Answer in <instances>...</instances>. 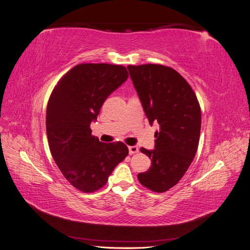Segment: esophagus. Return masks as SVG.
Instances as JSON below:
<instances>
[{"instance_id": "34e87169", "label": "esophagus", "mask_w": 250, "mask_h": 250, "mask_svg": "<svg viewBox=\"0 0 250 250\" xmlns=\"http://www.w3.org/2000/svg\"><path fill=\"white\" fill-rule=\"evenodd\" d=\"M128 150H129V154L130 155L139 152V148L137 146H129V147H128Z\"/></svg>"}]
</instances>
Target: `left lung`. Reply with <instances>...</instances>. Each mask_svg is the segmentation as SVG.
Masks as SVG:
<instances>
[{
  "label": "left lung",
  "mask_w": 250,
  "mask_h": 250,
  "mask_svg": "<svg viewBox=\"0 0 250 250\" xmlns=\"http://www.w3.org/2000/svg\"><path fill=\"white\" fill-rule=\"evenodd\" d=\"M127 69L150 125L160 126L155 149L141 148L151 158V167L138 179L152 192L164 193L183 178L197 152L200 105L191 85L170 66L148 63Z\"/></svg>",
  "instance_id": "1"
}]
</instances>
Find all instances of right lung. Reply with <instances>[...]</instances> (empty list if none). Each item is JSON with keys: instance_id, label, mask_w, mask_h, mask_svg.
<instances>
[{"instance_id": "obj_1", "label": "right lung", "mask_w": 250, "mask_h": 250, "mask_svg": "<svg viewBox=\"0 0 250 250\" xmlns=\"http://www.w3.org/2000/svg\"><path fill=\"white\" fill-rule=\"evenodd\" d=\"M127 78L123 65L80 63L52 90L46 116L49 148L62 175L79 191L104 187L128 155L124 143H102L90 129L104 101Z\"/></svg>"}]
</instances>
